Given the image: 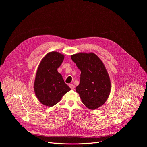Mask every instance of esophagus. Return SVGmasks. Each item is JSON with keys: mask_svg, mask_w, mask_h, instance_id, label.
<instances>
[{"mask_svg": "<svg viewBox=\"0 0 147 147\" xmlns=\"http://www.w3.org/2000/svg\"><path fill=\"white\" fill-rule=\"evenodd\" d=\"M69 87H70V88L71 89V90H74V88H75V87H74V86L73 85V84H70L69 85Z\"/></svg>", "mask_w": 147, "mask_h": 147, "instance_id": "obj_1", "label": "esophagus"}]
</instances>
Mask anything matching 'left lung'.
<instances>
[{
  "label": "left lung",
  "mask_w": 147,
  "mask_h": 147,
  "mask_svg": "<svg viewBox=\"0 0 147 147\" xmlns=\"http://www.w3.org/2000/svg\"><path fill=\"white\" fill-rule=\"evenodd\" d=\"M71 58L81 71L80 82L76 90L82 102L91 110L100 107L111 90L110 78L103 62L92 52L78 53Z\"/></svg>",
  "instance_id": "1"
}]
</instances>
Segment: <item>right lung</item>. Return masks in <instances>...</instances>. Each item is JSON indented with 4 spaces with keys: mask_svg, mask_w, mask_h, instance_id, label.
<instances>
[{
    "mask_svg": "<svg viewBox=\"0 0 147 147\" xmlns=\"http://www.w3.org/2000/svg\"><path fill=\"white\" fill-rule=\"evenodd\" d=\"M64 58L65 56L59 52H51L42 59L38 66L34 90L39 101L45 106H54L71 90L57 71Z\"/></svg>",
    "mask_w": 147,
    "mask_h": 147,
    "instance_id": "right-lung-1",
    "label": "right lung"
}]
</instances>
